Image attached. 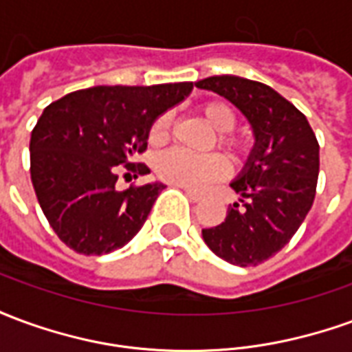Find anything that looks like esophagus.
Here are the masks:
<instances>
[{
  "label": "esophagus",
  "instance_id": "34e87169",
  "mask_svg": "<svg viewBox=\"0 0 352 352\" xmlns=\"http://www.w3.org/2000/svg\"><path fill=\"white\" fill-rule=\"evenodd\" d=\"M184 194L188 196V199H190V201H199V199H201V196H199L198 192H192V190H188V188H184Z\"/></svg>",
  "mask_w": 352,
  "mask_h": 352
}]
</instances>
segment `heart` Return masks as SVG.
Returning <instances> with one entry per match:
<instances>
[{"label":"heart","instance_id":"1","mask_svg":"<svg viewBox=\"0 0 352 352\" xmlns=\"http://www.w3.org/2000/svg\"><path fill=\"white\" fill-rule=\"evenodd\" d=\"M199 115L204 116V120L219 133L217 145L221 146L224 153H228L236 160L243 158L245 154L249 153L247 141L230 133L236 128L237 116L228 103L207 101L199 107ZM169 133H171V115L162 113L151 124L148 141L153 145H162L169 139ZM228 162L224 160L221 154L192 156L184 151L173 148V151L160 154L156 160V175L160 177L164 183L183 186L188 190H204L209 184L224 179L228 175Z\"/></svg>","mask_w":352,"mask_h":352}]
</instances>
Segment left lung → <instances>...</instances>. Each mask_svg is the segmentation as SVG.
<instances>
[{"instance_id":"left-lung-1","label":"left lung","mask_w":352,"mask_h":352,"mask_svg":"<svg viewBox=\"0 0 352 352\" xmlns=\"http://www.w3.org/2000/svg\"><path fill=\"white\" fill-rule=\"evenodd\" d=\"M196 87L224 96L254 130V148L232 188L241 206L224 222L201 230L207 247L230 264L258 265L292 239L309 213L318 179V141L302 111L272 87L214 75Z\"/></svg>"}]
</instances>
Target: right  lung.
Instances as JSON below:
<instances>
[{"label":"right lung","instance_id":"add662e5","mask_svg":"<svg viewBox=\"0 0 352 352\" xmlns=\"http://www.w3.org/2000/svg\"><path fill=\"white\" fill-rule=\"evenodd\" d=\"M192 87H94L45 107L30 139V173L43 213L69 249L100 256L141 230L164 184L118 190L116 181L151 173L133 162L146 151L151 124Z\"/></svg>","mask_w":352,"mask_h":352}]
</instances>
